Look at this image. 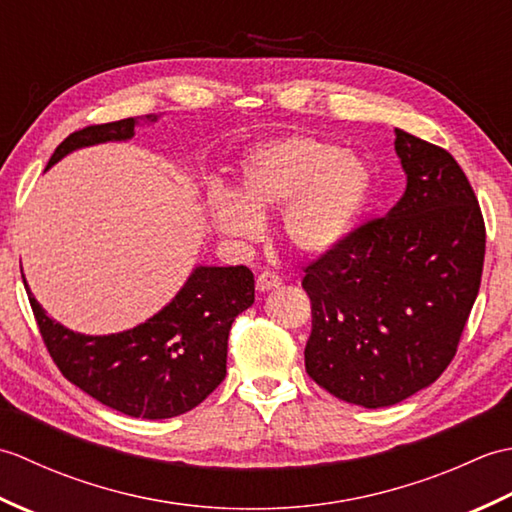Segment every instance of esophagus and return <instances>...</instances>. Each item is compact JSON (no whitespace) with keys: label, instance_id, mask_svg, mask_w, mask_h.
Segmentation results:
<instances>
[{"label":"esophagus","instance_id":"1","mask_svg":"<svg viewBox=\"0 0 512 512\" xmlns=\"http://www.w3.org/2000/svg\"><path fill=\"white\" fill-rule=\"evenodd\" d=\"M281 284V277L277 273H273V270H262V273L257 275V288L259 290H273Z\"/></svg>","mask_w":512,"mask_h":512}]
</instances>
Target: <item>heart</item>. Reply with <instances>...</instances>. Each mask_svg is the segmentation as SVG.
<instances>
[{
	"mask_svg": "<svg viewBox=\"0 0 512 512\" xmlns=\"http://www.w3.org/2000/svg\"><path fill=\"white\" fill-rule=\"evenodd\" d=\"M372 191L367 162L317 136H286L250 151L239 195H206L217 231L235 239L262 233V215L281 211V233L301 253H323L350 235Z\"/></svg>",
	"mask_w": 512,
	"mask_h": 512,
	"instance_id": "1",
	"label": "heart"
}]
</instances>
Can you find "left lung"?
<instances>
[{"label": "left lung", "mask_w": 512, "mask_h": 512, "mask_svg": "<svg viewBox=\"0 0 512 512\" xmlns=\"http://www.w3.org/2000/svg\"><path fill=\"white\" fill-rule=\"evenodd\" d=\"M407 191L303 268L308 376L352 405H396L458 352L480 292L486 226L447 149L396 129Z\"/></svg>", "instance_id": "8db88e82"}]
</instances>
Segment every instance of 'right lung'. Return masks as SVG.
Wrapping results in <instances>:
<instances>
[{"label":"right lung","mask_w":512,"mask_h":512,"mask_svg":"<svg viewBox=\"0 0 512 512\" xmlns=\"http://www.w3.org/2000/svg\"><path fill=\"white\" fill-rule=\"evenodd\" d=\"M134 125L136 118H123L72 132L48 167L79 147L134 136ZM26 292L46 350L72 385L125 416L162 420L198 407L224 380L228 332L237 314L253 306L255 279L246 266H200L165 310L112 336L65 330L39 308L28 286Z\"/></svg>","instance_id":"right-lung-1"}]
</instances>
